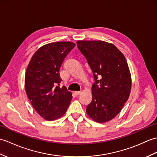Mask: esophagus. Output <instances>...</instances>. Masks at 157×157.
<instances>
[{
    "mask_svg": "<svg viewBox=\"0 0 157 157\" xmlns=\"http://www.w3.org/2000/svg\"><path fill=\"white\" fill-rule=\"evenodd\" d=\"M81 93H82L81 91H76V92H75V94H76V95H79Z\"/></svg>",
    "mask_w": 157,
    "mask_h": 157,
    "instance_id": "obj_1",
    "label": "esophagus"
}]
</instances>
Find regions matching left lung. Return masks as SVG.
Segmentation results:
<instances>
[{"label": "left lung", "mask_w": 157, "mask_h": 157, "mask_svg": "<svg viewBox=\"0 0 157 157\" xmlns=\"http://www.w3.org/2000/svg\"><path fill=\"white\" fill-rule=\"evenodd\" d=\"M76 43L95 79L87 114L97 122L110 121L121 111L130 96L132 82L126 58L112 43L102 41Z\"/></svg>", "instance_id": "8db88e82"}]
</instances>
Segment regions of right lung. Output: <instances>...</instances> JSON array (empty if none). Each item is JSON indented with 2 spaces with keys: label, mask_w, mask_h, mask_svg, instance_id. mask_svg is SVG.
<instances>
[{
  "label": "right lung",
  "mask_w": 157,
  "mask_h": 157,
  "mask_svg": "<svg viewBox=\"0 0 157 157\" xmlns=\"http://www.w3.org/2000/svg\"><path fill=\"white\" fill-rule=\"evenodd\" d=\"M75 46L70 41L43 45L33 56L27 68L25 86L29 100L38 114L49 121L61 117L72 99L66 87L59 86V70Z\"/></svg>",
  "instance_id": "right-lung-1"
}]
</instances>
